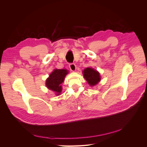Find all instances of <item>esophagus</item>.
<instances>
[{"instance_id": "34e87169", "label": "esophagus", "mask_w": 147, "mask_h": 147, "mask_svg": "<svg viewBox=\"0 0 147 147\" xmlns=\"http://www.w3.org/2000/svg\"><path fill=\"white\" fill-rule=\"evenodd\" d=\"M69 68L72 71V72H75V70H76V69H77V67H76V65H75V64H69Z\"/></svg>"}]
</instances>
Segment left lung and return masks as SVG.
Masks as SVG:
<instances>
[{"label": "left lung", "instance_id": "left-lung-1", "mask_svg": "<svg viewBox=\"0 0 147 147\" xmlns=\"http://www.w3.org/2000/svg\"><path fill=\"white\" fill-rule=\"evenodd\" d=\"M84 78L91 86H95L100 81V74L92 68L87 67L83 71Z\"/></svg>", "mask_w": 147, "mask_h": 147}]
</instances>
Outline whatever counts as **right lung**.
<instances>
[{"mask_svg":"<svg viewBox=\"0 0 147 147\" xmlns=\"http://www.w3.org/2000/svg\"><path fill=\"white\" fill-rule=\"evenodd\" d=\"M68 74L66 69H55L46 80L47 87L59 96L62 91L61 84L63 83L65 77Z\"/></svg>","mask_w":147,"mask_h":147,"instance_id":"1","label":"right lung"}]
</instances>
